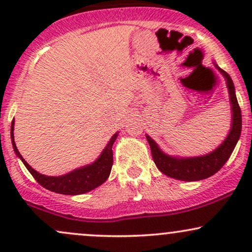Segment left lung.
Instances as JSON below:
<instances>
[{
  "label": "left lung",
  "instance_id": "left-lung-1",
  "mask_svg": "<svg viewBox=\"0 0 252 252\" xmlns=\"http://www.w3.org/2000/svg\"><path fill=\"white\" fill-rule=\"evenodd\" d=\"M218 71L222 74L226 80V85L230 94L231 112H232V122L228 135L218 148L206 155L194 156V158H179V156H170L158 148V143L148 135H146L148 141L150 150H152L153 160L160 172L169 178L176 179L182 181H199L202 179L210 178L211 175L216 174L219 169L226 163L233 149H235L242 132V112L238 105V100L236 97L235 85L232 79L224 70L218 67L215 63Z\"/></svg>",
  "mask_w": 252,
  "mask_h": 252
}]
</instances>
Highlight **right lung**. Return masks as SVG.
Listing matches in <instances>:
<instances>
[{"mask_svg": "<svg viewBox=\"0 0 252 252\" xmlns=\"http://www.w3.org/2000/svg\"><path fill=\"white\" fill-rule=\"evenodd\" d=\"M117 136L118 132L114 134V136L110 138L105 148L103 149L102 154L98 156V158L94 162L72 170V172L65 175L47 176L40 174L39 172L32 168L30 164L26 162L25 158H22V155L17 150L15 141H14V121L11 122L10 128V138L11 143H13L14 152H15L17 158L24 162L26 168L30 170L33 178L42 187H45L46 189L67 195H77L90 192V190L97 189L103 182L106 181V179L110 175V172H111L112 162H114V158H112V144L116 141Z\"/></svg>", "mask_w": 252, "mask_h": 252, "instance_id": "right-lung-1", "label": "right lung"}]
</instances>
